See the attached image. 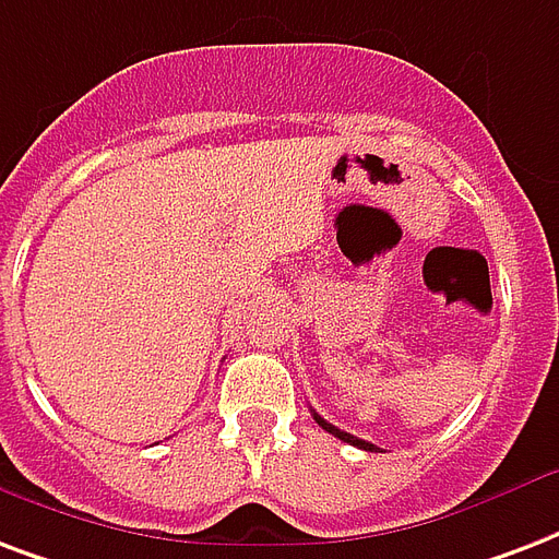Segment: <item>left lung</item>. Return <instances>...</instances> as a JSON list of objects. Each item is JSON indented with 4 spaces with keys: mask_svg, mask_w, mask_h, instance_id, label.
Returning a JSON list of instances; mask_svg holds the SVG:
<instances>
[{
    "mask_svg": "<svg viewBox=\"0 0 559 559\" xmlns=\"http://www.w3.org/2000/svg\"><path fill=\"white\" fill-rule=\"evenodd\" d=\"M313 419H317L319 425H322V428H325L328 433H334L336 440L348 442V445H357V449H364V451H378V445H372V442L360 440V437H355V433H346V431H340V428H334V425H331V421H325V419H322V416H319V413H313Z\"/></svg>",
    "mask_w": 559,
    "mask_h": 559,
    "instance_id": "left-lung-1",
    "label": "left lung"
}]
</instances>
